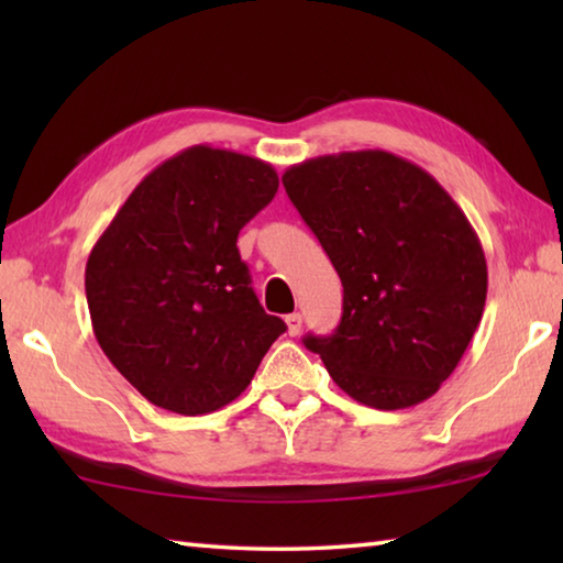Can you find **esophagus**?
<instances>
[{"label": "esophagus", "instance_id": "1", "mask_svg": "<svg viewBox=\"0 0 563 563\" xmlns=\"http://www.w3.org/2000/svg\"><path fill=\"white\" fill-rule=\"evenodd\" d=\"M285 325H288V335L290 338H298L300 330H302V316H300V312H290V316H285Z\"/></svg>", "mask_w": 563, "mask_h": 563}]
</instances>
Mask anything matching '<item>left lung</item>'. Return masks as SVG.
<instances>
[{"label": "left lung", "mask_w": 563, "mask_h": 563, "mask_svg": "<svg viewBox=\"0 0 563 563\" xmlns=\"http://www.w3.org/2000/svg\"><path fill=\"white\" fill-rule=\"evenodd\" d=\"M283 186L345 288L338 330L305 347L362 405L430 399L487 300V258L462 208L424 168L379 148L302 161Z\"/></svg>", "instance_id": "left-lung-1"}]
</instances>
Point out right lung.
<instances>
[{"instance_id": "add662e5", "label": "right lung", "mask_w": 563, "mask_h": 563, "mask_svg": "<svg viewBox=\"0 0 563 563\" xmlns=\"http://www.w3.org/2000/svg\"><path fill=\"white\" fill-rule=\"evenodd\" d=\"M261 158L190 146L133 188L87 261L93 335L151 405L208 415L251 385L285 322L261 308L238 233L273 201Z\"/></svg>"}]
</instances>
